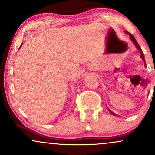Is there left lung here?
I'll return each mask as SVG.
<instances>
[{
    "label": "left lung",
    "instance_id": "8db88e82",
    "mask_svg": "<svg viewBox=\"0 0 155 155\" xmlns=\"http://www.w3.org/2000/svg\"><path fill=\"white\" fill-rule=\"evenodd\" d=\"M125 33H127V34H128V35H129L130 38L131 40L133 41V43H134L135 45H136V47L137 49H138V50H139V51H140V57H141L142 60H143V61L145 62V59H144V55H143V51H142L141 49H140V46H139V44H138V42H137V41L136 40V38H134V36H133V35L132 34H131V33H128V32H127V31H125ZM109 112H110V113L111 114H113V115H116V114H115L114 113H113V112H111V111H110V110H109Z\"/></svg>",
    "mask_w": 155,
    "mask_h": 155
}]
</instances>
